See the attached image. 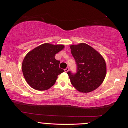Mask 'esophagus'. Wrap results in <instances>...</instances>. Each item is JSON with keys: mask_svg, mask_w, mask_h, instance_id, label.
<instances>
[{"mask_svg": "<svg viewBox=\"0 0 128 128\" xmlns=\"http://www.w3.org/2000/svg\"><path fill=\"white\" fill-rule=\"evenodd\" d=\"M69 68H66V69H64V72H68V71H69Z\"/></svg>", "mask_w": 128, "mask_h": 128, "instance_id": "34e87169", "label": "esophagus"}]
</instances>
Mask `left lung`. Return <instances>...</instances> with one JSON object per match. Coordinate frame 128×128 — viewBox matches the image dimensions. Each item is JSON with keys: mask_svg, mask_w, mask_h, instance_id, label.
Listing matches in <instances>:
<instances>
[{"mask_svg": "<svg viewBox=\"0 0 128 128\" xmlns=\"http://www.w3.org/2000/svg\"><path fill=\"white\" fill-rule=\"evenodd\" d=\"M77 65V72H68L72 84L82 92H88L97 88L106 76V64L97 50L84 43L70 46Z\"/></svg>", "mask_w": 128, "mask_h": 128, "instance_id": "left-lung-1", "label": "left lung"}]
</instances>
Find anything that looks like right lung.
Wrapping results in <instances>:
<instances>
[{"instance_id": "right-lung-1", "label": "right lung", "mask_w": 128, "mask_h": 128, "mask_svg": "<svg viewBox=\"0 0 128 128\" xmlns=\"http://www.w3.org/2000/svg\"><path fill=\"white\" fill-rule=\"evenodd\" d=\"M63 45L45 43L30 51L22 61V68L26 82L36 90L50 88L64 70L59 68L60 61L55 55L64 48Z\"/></svg>"}]
</instances>
